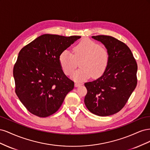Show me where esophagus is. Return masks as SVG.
<instances>
[{"instance_id": "obj_1", "label": "esophagus", "mask_w": 150, "mask_h": 150, "mask_svg": "<svg viewBox=\"0 0 150 150\" xmlns=\"http://www.w3.org/2000/svg\"><path fill=\"white\" fill-rule=\"evenodd\" d=\"M81 83H75V86L76 87H78V86H81Z\"/></svg>"}]
</instances>
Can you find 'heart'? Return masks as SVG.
<instances>
[{
    "mask_svg": "<svg viewBox=\"0 0 150 150\" xmlns=\"http://www.w3.org/2000/svg\"><path fill=\"white\" fill-rule=\"evenodd\" d=\"M78 70L71 75V78L77 81L88 79L92 76L98 78L105 72L110 61V53L104 47L100 46L97 42L90 39L81 40L76 45L72 54L64 50L59 56V62L63 72L70 75L78 66Z\"/></svg>",
    "mask_w": 150,
    "mask_h": 150,
    "instance_id": "b5f03b06",
    "label": "heart"
}]
</instances>
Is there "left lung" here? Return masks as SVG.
Segmentation results:
<instances>
[{
	"mask_svg": "<svg viewBox=\"0 0 150 150\" xmlns=\"http://www.w3.org/2000/svg\"><path fill=\"white\" fill-rule=\"evenodd\" d=\"M92 38L108 50L110 61L100 78L84 84V103L94 115L110 116L122 110L136 88L137 63L130 49L118 39L104 35Z\"/></svg>",
	"mask_w": 150,
	"mask_h": 150,
	"instance_id": "obj_1",
	"label": "left lung"
}]
</instances>
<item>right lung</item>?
Listing matches in <instances>:
<instances>
[{"instance_id":"add662e5","label":"right lung","mask_w":150,"mask_h":150,"mask_svg":"<svg viewBox=\"0 0 150 150\" xmlns=\"http://www.w3.org/2000/svg\"><path fill=\"white\" fill-rule=\"evenodd\" d=\"M80 38L44 34L20 51L13 69L15 91L32 114L52 115L73 89L74 81L63 72L59 56Z\"/></svg>"}]
</instances>
